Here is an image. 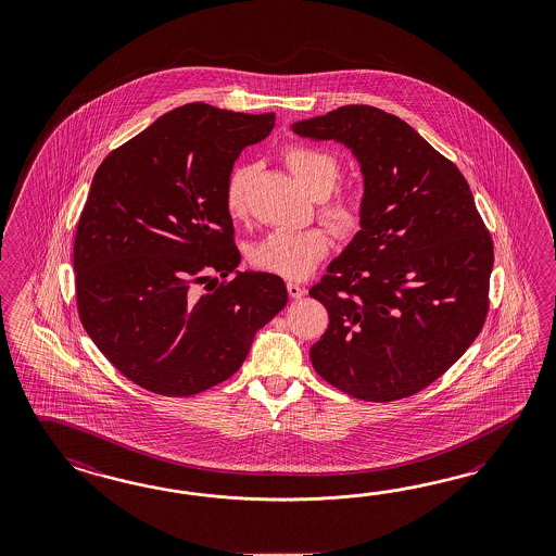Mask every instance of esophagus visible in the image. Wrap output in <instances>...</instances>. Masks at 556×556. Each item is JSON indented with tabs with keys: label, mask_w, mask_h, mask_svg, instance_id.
Wrapping results in <instances>:
<instances>
[{
	"label": "esophagus",
	"mask_w": 556,
	"mask_h": 556,
	"mask_svg": "<svg viewBox=\"0 0 556 556\" xmlns=\"http://www.w3.org/2000/svg\"><path fill=\"white\" fill-rule=\"evenodd\" d=\"M286 290H288L290 299H302V294H304V288H302V286L294 285V282H288V285H286Z\"/></svg>",
	"instance_id": "1"
}]
</instances>
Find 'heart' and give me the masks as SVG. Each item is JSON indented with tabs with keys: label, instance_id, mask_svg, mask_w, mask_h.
Here are the masks:
<instances>
[{
	"label": "heart",
	"instance_id": "obj_1",
	"mask_svg": "<svg viewBox=\"0 0 556 556\" xmlns=\"http://www.w3.org/2000/svg\"><path fill=\"white\" fill-rule=\"evenodd\" d=\"M286 164L311 194L323 197L318 215L339 239H353L364 227V208L350 192H333L339 178L337 160L313 146H290L285 152ZM252 178L250 166H236L223 189V203L231 217H243L248 208V185ZM328 197L325 198L324 194ZM331 250V236L323 227L302 231H276L262 239L250 262L255 270L268 271L288 280H299L315 270L320 260Z\"/></svg>",
	"mask_w": 556,
	"mask_h": 556
}]
</instances>
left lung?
Masks as SVG:
<instances>
[{"instance_id": "8db88e82", "label": "left lung", "mask_w": 556, "mask_h": 556, "mask_svg": "<svg viewBox=\"0 0 556 556\" xmlns=\"http://www.w3.org/2000/svg\"><path fill=\"white\" fill-rule=\"evenodd\" d=\"M292 129L345 143L365 178L362 231L308 290L329 313L313 367L357 400L414 396L485 325L490 229L459 168L396 115L345 105Z\"/></svg>"}]
</instances>
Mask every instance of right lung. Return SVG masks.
I'll return each instance as SVG.
<instances>
[{
    "label": "right lung",
    "mask_w": 556,
    "mask_h": 556,
    "mask_svg": "<svg viewBox=\"0 0 556 556\" xmlns=\"http://www.w3.org/2000/svg\"><path fill=\"white\" fill-rule=\"evenodd\" d=\"M274 122L189 103L97 168L73 248L77 311L99 351L148 392L194 396L229 380L285 308L280 276L233 274L241 255L223 203L233 162Z\"/></svg>",
    "instance_id": "1"
}]
</instances>
